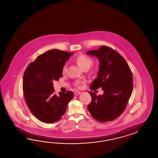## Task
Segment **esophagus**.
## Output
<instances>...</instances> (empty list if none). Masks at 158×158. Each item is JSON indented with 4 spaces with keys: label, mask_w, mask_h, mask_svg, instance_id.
Returning a JSON list of instances; mask_svg holds the SVG:
<instances>
[{
    "label": "esophagus",
    "mask_w": 158,
    "mask_h": 158,
    "mask_svg": "<svg viewBox=\"0 0 158 158\" xmlns=\"http://www.w3.org/2000/svg\"><path fill=\"white\" fill-rule=\"evenodd\" d=\"M81 93L80 91H75V92H74V94H75V96H77V95H79Z\"/></svg>",
    "instance_id": "esophagus-1"
}]
</instances>
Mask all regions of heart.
<instances>
[{"mask_svg":"<svg viewBox=\"0 0 158 158\" xmlns=\"http://www.w3.org/2000/svg\"><path fill=\"white\" fill-rule=\"evenodd\" d=\"M75 61L77 62L78 66L80 67L83 69H89L91 67V65L93 64V60L91 58L87 56L86 54H81L78 55L75 58ZM67 65H64L62 68V72L63 74L65 73L67 71ZM83 81H77L76 83V86L79 87L81 83H83Z\"/></svg>","mask_w":158,"mask_h":158,"instance_id":"1","label":"heart"}]
</instances>
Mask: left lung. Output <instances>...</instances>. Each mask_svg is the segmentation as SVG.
Here are the masks:
<instances>
[{
	"label": "left lung",
	"mask_w": 158,
	"mask_h": 158,
	"mask_svg": "<svg viewBox=\"0 0 158 158\" xmlns=\"http://www.w3.org/2000/svg\"><path fill=\"white\" fill-rule=\"evenodd\" d=\"M88 55L96 56L100 62L97 77L90 85L91 90L102 87V95L97 96L89 91L91 102L87 109L91 116L100 122L114 120L126 108L133 91V75L127 63L119 53L102 46L90 50Z\"/></svg>",
	"instance_id": "left-lung-1"
}]
</instances>
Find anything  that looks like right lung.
Instances as JSON below:
<instances>
[{"label":"right lung","instance_id":"right-lung-1","mask_svg":"<svg viewBox=\"0 0 158 158\" xmlns=\"http://www.w3.org/2000/svg\"><path fill=\"white\" fill-rule=\"evenodd\" d=\"M73 53L53 49L30 63L23 77V89L31 113L40 121L52 123L61 118L73 93H54L53 81L62 77V68Z\"/></svg>","mask_w":158,"mask_h":158}]
</instances>
